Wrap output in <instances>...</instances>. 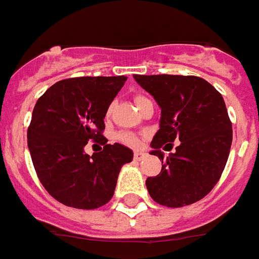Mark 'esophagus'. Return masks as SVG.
Segmentation results:
<instances>
[{"label": "esophagus", "mask_w": 259, "mask_h": 259, "mask_svg": "<svg viewBox=\"0 0 259 259\" xmlns=\"http://www.w3.org/2000/svg\"><path fill=\"white\" fill-rule=\"evenodd\" d=\"M145 157H146V153H144V152H135L134 153V159L135 160H142Z\"/></svg>", "instance_id": "34e87169"}]
</instances>
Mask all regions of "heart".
Instances as JSON below:
<instances>
[{
    "mask_svg": "<svg viewBox=\"0 0 259 259\" xmlns=\"http://www.w3.org/2000/svg\"><path fill=\"white\" fill-rule=\"evenodd\" d=\"M146 99L145 96H135V103L138 104L141 100H144ZM111 113V106H110L109 109H107V114ZM117 138L120 142H122L124 145L126 146H131V148H138L139 145H141V139L139 137H137L135 134H131V133H120L117 135Z\"/></svg>",
    "mask_w": 259,
    "mask_h": 259,
    "instance_id": "obj_1",
    "label": "heart"
}]
</instances>
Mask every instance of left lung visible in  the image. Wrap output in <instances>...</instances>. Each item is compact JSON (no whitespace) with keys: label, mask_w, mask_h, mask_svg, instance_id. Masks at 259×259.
Listing matches in <instances>:
<instances>
[{"label":"left lung","mask_w":259,"mask_h":259,"mask_svg":"<svg viewBox=\"0 0 259 259\" xmlns=\"http://www.w3.org/2000/svg\"><path fill=\"white\" fill-rule=\"evenodd\" d=\"M134 79L162 109L150 155L163 164L160 173L146 179L150 197L168 208L197 202L219 181L230 153L232 121L223 97L209 82L192 75H134ZM176 139L180 145L164 159L160 148Z\"/></svg>","instance_id":"8db88e82"}]
</instances>
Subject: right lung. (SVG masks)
Here are the masks:
<instances>
[{
  "label": "right lung",
  "mask_w": 259,
  "mask_h": 259,
  "mask_svg": "<svg viewBox=\"0 0 259 259\" xmlns=\"http://www.w3.org/2000/svg\"><path fill=\"white\" fill-rule=\"evenodd\" d=\"M120 76H80L57 82L38 97L27 128V146L40 183L58 202L96 209L113 198L122 164L133 150L103 137L110 103L125 83ZM88 140L104 150L92 156Z\"/></svg>",
  "instance_id": "add662e5"
}]
</instances>
